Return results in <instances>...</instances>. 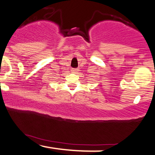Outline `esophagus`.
<instances>
[{"label": "esophagus", "instance_id": "obj_1", "mask_svg": "<svg viewBox=\"0 0 155 155\" xmlns=\"http://www.w3.org/2000/svg\"><path fill=\"white\" fill-rule=\"evenodd\" d=\"M71 71L73 73H77L78 71H79V70H78L77 68H72Z\"/></svg>", "mask_w": 155, "mask_h": 155}]
</instances>
